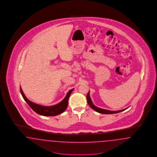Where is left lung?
Listing matches in <instances>:
<instances>
[{
	"label": "left lung",
	"instance_id": "obj_1",
	"mask_svg": "<svg viewBox=\"0 0 157 157\" xmlns=\"http://www.w3.org/2000/svg\"><path fill=\"white\" fill-rule=\"evenodd\" d=\"M86 99H87V101H88V105H89V106L92 109H93L94 110L96 111L98 113H101V114H114V113H117L123 112L124 110H125V109L123 110H118V111H111V110H106V109H101L99 107L95 106L93 104L92 100L90 98V95H89V92H88L87 96H86Z\"/></svg>",
	"mask_w": 157,
	"mask_h": 157
}]
</instances>
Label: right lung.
<instances>
[{"label": "right lung", "mask_w": 157, "mask_h": 157, "mask_svg": "<svg viewBox=\"0 0 157 157\" xmlns=\"http://www.w3.org/2000/svg\"><path fill=\"white\" fill-rule=\"evenodd\" d=\"M20 89L21 94L22 95L23 99L27 102V103L29 105V106L36 113L39 114L40 115H42V116H54L58 115V114L63 112L68 106V99L70 96V94H71L72 92L74 90V89H71L67 93L65 98L59 103L56 104V105H54V106H44L42 105L36 104L34 102H32V101H29L25 97L21 87L20 88Z\"/></svg>", "instance_id": "obj_1"}]
</instances>
